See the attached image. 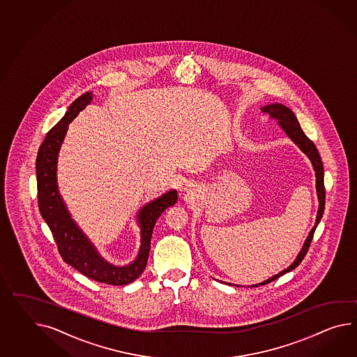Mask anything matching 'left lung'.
Returning <instances> with one entry per match:
<instances>
[{
    "instance_id": "obj_1",
    "label": "left lung",
    "mask_w": 357,
    "mask_h": 357,
    "mask_svg": "<svg viewBox=\"0 0 357 357\" xmlns=\"http://www.w3.org/2000/svg\"><path fill=\"white\" fill-rule=\"evenodd\" d=\"M263 112L268 114L272 120H276L278 123V126L282 129V131L287 134V137L290 139L293 140L296 144V147L299 148L305 156L310 158L311 164H312L313 170H314V176H316V192H317V199H319V210H317V215H316V222H314V226L312 229L310 231V234L305 238V243L301 249V252H298L296 259L294 261L281 272H278V275L272 276L268 280H264L259 284H254L250 285L252 287H261V285H266L271 281L276 280V278L285 275L287 272L294 270L299 263L303 261V258L305 257V254L308 252V248L311 245L312 241L313 234H314V229L317 225L320 223L321 220L322 214H324V209H325V187H324V166H322L321 157L320 153L317 151L316 146L313 144L312 140L308 139L307 135H305L299 122L296 120V114L294 112L287 108V105H281V103H271V105H263L261 108ZM223 284H226L225 281H222ZM228 284V282H227ZM228 285H235V284H228ZM235 287H241V285H235Z\"/></svg>"
}]
</instances>
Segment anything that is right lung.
<instances>
[{
	"instance_id": "add662e5",
	"label": "right lung",
	"mask_w": 357,
	"mask_h": 357,
	"mask_svg": "<svg viewBox=\"0 0 357 357\" xmlns=\"http://www.w3.org/2000/svg\"><path fill=\"white\" fill-rule=\"evenodd\" d=\"M91 91L79 96L68 107L61 121L46 134V138L38 149L36 158L38 208L45 222L52 229L63 261L98 282L108 285H128L139 278L146 268L153 227L158 217L169 206L175 205L178 192L170 190L162 193L155 200L143 205L137 213V223L140 228V246L134 261L126 266H116L99 254L96 245L84 234L75 219H72L59 193L56 178L58 156L61 143L68 130V125L87 105L91 103Z\"/></svg>"
}]
</instances>
